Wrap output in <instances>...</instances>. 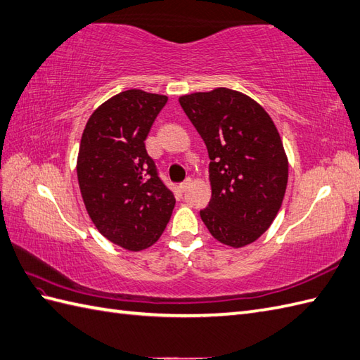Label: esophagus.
I'll use <instances>...</instances> for the list:
<instances>
[{
    "label": "esophagus",
    "instance_id": "34e87169",
    "mask_svg": "<svg viewBox=\"0 0 360 360\" xmlns=\"http://www.w3.org/2000/svg\"><path fill=\"white\" fill-rule=\"evenodd\" d=\"M191 186V179H186L184 182L179 184V190L181 191H187V188Z\"/></svg>",
    "mask_w": 360,
    "mask_h": 360
}]
</instances>
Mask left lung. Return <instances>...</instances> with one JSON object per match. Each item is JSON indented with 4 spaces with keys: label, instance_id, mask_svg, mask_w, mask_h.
I'll list each match as a JSON object with an SVG mask.
<instances>
[{
    "label": "left lung",
    "instance_id": "1",
    "mask_svg": "<svg viewBox=\"0 0 360 360\" xmlns=\"http://www.w3.org/2000/svg\"><path fill=\"white\" fill-rule=\"evenodd\" d=\"M179 104L204 139L212 199L200 219L214 239L240 248L269 230L288 182V160L270 115L240 91L219 87Z\"/></svg>",
    "mask_w": 360,
    "mask_h": 360
}]
</instances>
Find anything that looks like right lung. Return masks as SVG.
Returning a JSON list of instances; mask_svg holds the SVG:
<instances>
[{
	"label": "right lung",
	"instance_id": "obj_1",
	"mask_svg": "<svg viewBox=\"0 0 360 360\" xmlns=\"http://www.w3.org/2000/svg\"><path fill=\"white\" fill-rule=\"evenodd\" d=\"M167 99L121 91L91 113L82 131L77 173L86 210L104 238L130 252L161 238L176 202L144 144Z\"/></svg>",
	"mask_w": 360,
	"mask_h": 360
}]
</instances>
